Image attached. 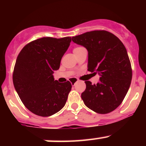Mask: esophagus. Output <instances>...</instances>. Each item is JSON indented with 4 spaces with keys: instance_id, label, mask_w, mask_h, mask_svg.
<instances>
[{
    "instance_id": "1",
    "label": "esophagus",
    "mask_w": 146,
    "mask_h": 146,
    "mask_svg": "<svg viewBox=\"0 0 146 146\" xmlns=\"http://www.w3.org/2000/svg\"><path fill=\"white\" fill-rule=\"evenodd\" d=\"M76 81H77V80L75 78H71V82L73 85L75 84V82H76Z\"/></svg>"
}]
</instances>
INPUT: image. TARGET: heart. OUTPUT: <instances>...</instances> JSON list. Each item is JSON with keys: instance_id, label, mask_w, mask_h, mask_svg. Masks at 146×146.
<instances>
[{"instance_id": "obj_1", "label": "heart", "mask_w": 146, "mask_h": 146, "mask_svg": "<svg viewBox=\"0 0 146 146\" xmlns=\"http://www.w3.org/2000/svg\"><path fill=\"white\" fill-rule=\"evenodd\" d=\"M82 48H84V47H82V46H76V47L73 48V53H76V52L80 51V50L82 49Z\"/></svg>"}]
</instances>
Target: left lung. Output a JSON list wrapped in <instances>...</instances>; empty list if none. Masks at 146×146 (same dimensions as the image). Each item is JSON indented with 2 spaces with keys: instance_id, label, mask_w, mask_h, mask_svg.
Here are the masks:
<instances>
[{
  "instance_id": "obj_1",
  "label": "left lung",
  "mask_w": 146,
  "mask_h": 146,
  "mask_svg": "<svg viewBox=\"0 0 146 146\" xmlns=\"http://www.w3.org/2000/svg\"><path fill=\"white\" fill-rule=\"evenodd\" d=\"M72 40L88 50V71L100 75L96 84L85 81L86 89L81 95L84 103L95 113L113 111L123 102L132 80L131 64L125 46L105 30L73 36Z\"/></svg>"
}]
</instances>
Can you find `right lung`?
<instances>
[{"label": "right lung", "instance_id": "right-lung-1", "mask_svg": "<svg viewBox=\"0 0 146 146\" xmlns=\"http://www.w3.org/2000/svg\"><path fill=\"white\" fill-rule=\"evenodd\" d=\"M71 41V37H44L27 44L18 54L13 83L23 104L35 115L51 116L66 104L71 84L58 82L53 73Z\"/></svg>", "mask_w": 146, "mask_h": 146}]
</instances>
